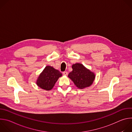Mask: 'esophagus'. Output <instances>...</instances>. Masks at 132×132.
Instances as JSON below:
<instances>
[{
    "instance_id": "1",
    "label": "esophagus",
    "mask_w": 132,
    "mask_h": 132,
    "mask_svg": "<svg viewBox=\"0 0 132 132\" xmlns=\"http://www.w3.org/2000/svg\"><path fill=\"white\" fill-rule=\"evenodd\" d=\"M63 73L64 75H65V76H67V75H68V72L67 71H64L63 72Z\"/></svg>"
}]
</instances>
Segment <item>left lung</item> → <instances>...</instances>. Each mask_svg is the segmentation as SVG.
<instances>
[{"instance_id":"8db88e82","label":"left lung","mask_w":132,"mask_h":132,"mask_svg":"<svg viewBox=\"0 0 132 132\" xmlns=\"http://www.w3.org/2000/svg\"><path fill=\"white\" fill-rule=\"evenodd\" d=\"M72 71L68 76L77 88L80 89L90 86L95 79V74L82 64L76 63L72 65Z\"/></svg>"}]
</instances>
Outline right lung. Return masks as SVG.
I'll return each mask as SVG.
<instances>
[{
  "label": "right lung",
  "mask_w": 132,
  "mask_h": 132,
  "mask_svg": "<svg viewBox=\"0 0 132 132\" xmlns=\"http://www.w3.org/2000/svg\"><path fill=\"white\" fill-rule=\"evenodd\" d=\"M62 76V74L59 70L47 66L39 75L36 83L41 89L48 91L54 87L56 82Z\"/></svg>",
  "instance_id": "obj_1"
}]
</instances>
